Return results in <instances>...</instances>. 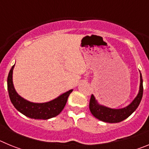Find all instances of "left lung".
<instances>
[{
    "label": "left lung",
    "instance_id": "8db88e82",
    "mask_svg": "<svg viewBox=\"0 0 149 149\" xmlns=\"http://www.w3.org/2000/svg\"><path fill=\"white\" fill-rule=\"evenodd\" d=\"M143 94V78L140 73V85H139V93L128 106L122 109H112L101 105L96 101L94 95H91L89 101V110L96 119L104 122L109 123H117L127 119L134 113L139 106Z\"/></svg>",
    "mask_w": 149,
    "mask_h": 149
}]
</instances>
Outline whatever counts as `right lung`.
I'll return each instance as SVG.
<instances>
[{
  "label": "right lung",
  "mask_w": 149,
  "mask_h": 149,
  "mask_svg": "<svg viewBox=\"0 0 149 149\" xmlns=\"http://www.w3.org/2000/svg\"><path fill=\"white\" fill-rule=\"evenodd\" d=\"M14 66L15 65H13L8 74L7 89L10 101L15 109L30 119H48L59 115L65 106L68 96L73 89H70L55 99L45 103L30 102L21 97L14 88L13 83Z\"/></svg>",
  "instance_id": "right-lung-1"
}]
</instances>
